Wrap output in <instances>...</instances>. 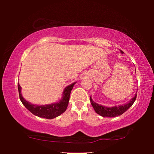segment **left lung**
<instances>
[{
    "instance_id": "left-lung-1",
    "label": "left lung",
    "mask_w": 154,
    "mask_h": 154,
    "mask_svg": "<svg viewBox=\"0 0 154 154\" xmlns=\"http://www.w3.org/2000/svg\"><path fill=\"white\" fill-rule=\"evenodd\" d=\"M122 54H123V51L120 50ZM137 98V94L135 96L132 98L131 100H130L128 103L123 105H118V106H112V107H107V106H105L103 105H99L98 103H96L92 100V98L90 96V102L92 105L93 106L94 109L96 111V113L100 115L103 118H113V117H117L119 116H121V115L123 114L125 111H126L128 109L130 106H131L133 103H134L135 100H136Z\"/></svg>"
}]
</instances>
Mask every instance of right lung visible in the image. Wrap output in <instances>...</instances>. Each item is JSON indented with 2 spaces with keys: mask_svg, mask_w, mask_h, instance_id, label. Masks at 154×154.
Listing matches in <instances>:
<instances>
[{
  "mask_svg": "<svg viewBox=\"0 0 154 154\" xmlns=\"http://www.w3.org/2000/svg\"><path fill=\"white\" fill-rule=\"evenodd\" d=\"M75 84V82L65 88L62 98L59 102L46 105H36L28 102L22 97V94H21V86L19 83H17V87L21 102L28 111H30L35 116L39 117V118L53 119L60 116L62 113H63L66 111L68 105H69L70 94H71V92Z\"/></svg>",
  "mask_w": 154,
  "mask_h": 154,
  "instance_id": "right-lung-1",
  "label": "right lung"
}]
</instances>
